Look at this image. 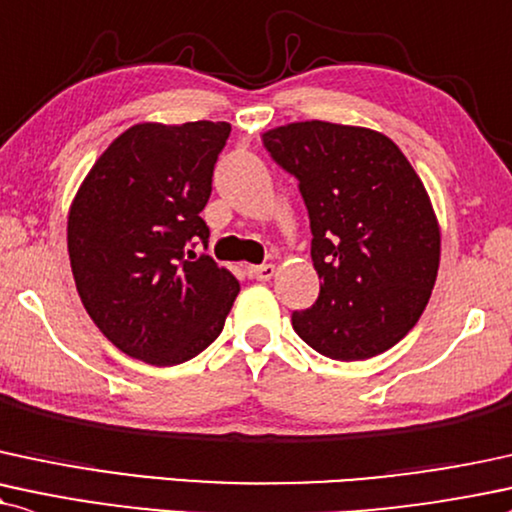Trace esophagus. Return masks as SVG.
Here are the masks:
<instances>
[{"mask_svg": "<svg viewBox=\"0 0 512 512\" xmlns=\"http://www.w3.org/2000/svg\"><path fill=\"white\" fill-rule=\"evenodd\" d=\"M276 267L274 264H260V267H248V274L257 281H269L274 276Z\"/></svg>", "mask_w": 512, "mask_h": 512, "instance_id": "obj_1", "label": "esophagus"}]
</instances>
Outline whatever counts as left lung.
<instances>
[{"label":"left lung","instance_id":"8db88e82","mask_svg":"<svg viewBox=\"0 0 512 512\" xmlns=\"http://www.w3.org/2000/svg\"><path fill=\"white\" fill-rule=\"evenodd\" d=\"M262 140L300 181L322 279L317 303L293 312V329L346 362L396 346L439 274L441 226L422 178L391 138L365 126L295 121Z\"/></svg>","mask_w":512,"mask_h":512}]
</instances>
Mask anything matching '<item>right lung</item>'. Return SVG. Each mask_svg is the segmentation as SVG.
Here are the masks:
<instances>
[{
  "mask_svg": "<svg viewBox=\"0 0 512 512\" xmlns=\"http://www.w3.org/2000/svg\"><path fill=\"white\" fill-rule=\"evenodd\" d=\"M231 123L143 121L97 157L69 209L71 272L85 310L121 353L181 365L224 329L236 276L207 243L200 212Z\"/></svg>",
  "mask_w": 512,
  "mask_h": 512,
  "instance_id": "right-lung-1",
  "label": "right lung"
}]
</instances>
